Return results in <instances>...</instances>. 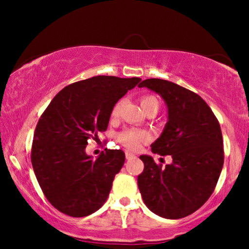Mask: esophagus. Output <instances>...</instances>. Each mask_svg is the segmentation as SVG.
Wrapping results in <instances>:
<instances>
[{
  "label": "esophagus",
  "instance_id": "esophagus-1",
  "mask_svg": "<svg viewBox=\"0 0 249 249\" xmlns=\"http://www.w3.org/2000/svg\"><path fill=\"white\" fill-rule=\"evenodd\" d=\"M125 157H126V159L128 160V159H133L136 156H134V154L131 153V152H126V153H125Z\"/></svg>",
  "mask_w": 249,
  "mask_h": 249
}]
</instances>
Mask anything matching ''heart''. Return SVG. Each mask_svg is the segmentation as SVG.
Returning a JSON list of instances; mask_svg holds the SVG:
<instances>
[{
    "label": "heart",
    "mask_w": 249,
    "mask_h": 249,
    "mask_svg": "<svg viewBox=\"0 0 249 249\" xmlns=\"http://www.w3.org/2000/svg\"><path fill=\"white\" fill-rule=\"evenodd\" d=\"M141 104L142 110L146 111L150 107H159L158 99L154 96H144L142 97ZM121 102H118L112 108V116H118L121 112ZM118 142H121L123 146L130 148V150H137L141 146L142 142L146 141L148 138V134L145 131L134 130V128H126V130L122 131L118 134Z\"/></svg>",
    "instance_id": "1"
}]
</instances>
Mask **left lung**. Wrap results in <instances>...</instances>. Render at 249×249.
Returning <instances> with one entry per match:
<instances>
[{
  "mask_svg": "<svg viewBox=\"0 0 249 249\" xmlns=\"http://www.w3.org/2000/svg\"><path fill=\"white\" fill-rule=\"evenodd\" d=\"M139 88L158 93L167 105V123L151 145L153 153L171 156L162 167L150 156H141L144 171L138 187L148 210L165 219H181L199 210L215 188L224 165L220 124L199 95L159 78Z\"/></svg>",
  "mask_w": 249,
  "mask_h": 249,
  "instance_id": "left-lung-1",
  "label": "left lung"
}]
</instances>
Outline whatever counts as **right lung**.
Instances as JSON below:
<instances>
[{
	"label": "right lung",
	"mask_w": 249,
	"mask_h": 249,
	"mask_svg": "<svg viewBox=\"0 0 249 249\" xmlns=\"http://www.w3.org/2000/svg\"><path fill=\"white\" fill-rule=\"evenodd\" d=\"M141 78L96 76L59 91L39 118L31 164L45 198L59 212L81 218L107 201L125 161L122 150L105 148L93 159L88 141L107 128L112 108Z\"/></svg>",
	"instance_id": "obj_1"
}]
</instances>
